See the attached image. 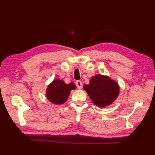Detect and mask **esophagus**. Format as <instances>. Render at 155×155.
I'll return each instance as SVG.
<instances>
[{
	"instance_id": "1",
	"label": "esophagus",
	"mask_w": 155,
	"mask_h": 155,
	"mask_svg": "<svg viewBox=\"0 0 155 155\" xmlns=\"http://www.w3.org/2000/svg\"><path fill=\"white\" fill-rule=\"evenodd\" d=\"M76 85H77V87L78 89H81V88H83V83L80 81H77L76 82Z\"/></svg>"
}]
</instances>
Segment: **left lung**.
Instances as JSON below:
<instances>
[{
    "label": "left lung",
    "instance_id": "8db88e82",
    "mask_svg": "<svg viewBox=\"0 0 155 155\" xmlns=\"http://www.w3.org/2000/svg\"><path fill=\"white\" fill-rule=\"evenodd\" d=\"M83 88L93 103L99 107L110 105L119 94V87L116 82L101 74L92 77L89 84H84Z\"/></svg>",
    "mask_w": 155,
    "mask_h": 155
}]
</instances>
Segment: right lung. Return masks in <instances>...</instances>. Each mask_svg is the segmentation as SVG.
Returning a JSON list of instances; mask_svg holds the SVG:
<instances>
[{
	"label": "right lung",
	"instance_id": "right-lung-1",
	"mask_svg": "<svg viewBox=\"0 0 155 155\" xmlns=\"http://www.w3.org/2000/svg\"><path fill=\"white\" fill-rule=\"evenodd\" d=\"M76 88L73 83L66 84L63 81L55 79L48 85L47 89V97L51 103L61 104L67 100L71 91Z\"/></svg>",
	"mask_w": 155,
	"mask_h": 155
}]
</instances>
